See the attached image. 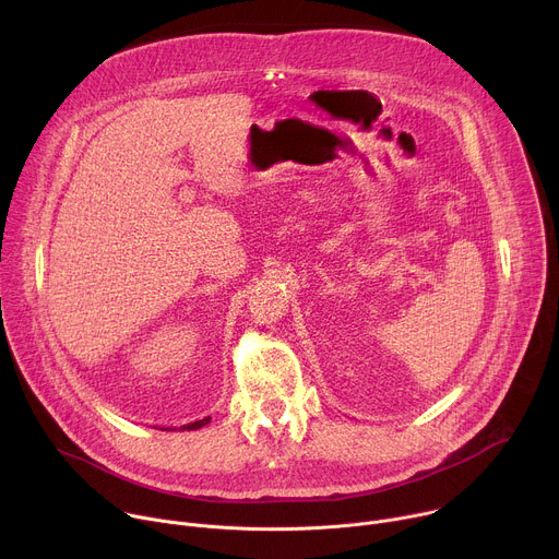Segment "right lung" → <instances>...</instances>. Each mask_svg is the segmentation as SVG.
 Masks as SVG:
<instances>
[{
	"instance_id": "1",
	"label": "right lung",
	"mask_w": 559,
	"mask_h": 559,
	"mask_svg": "<svg viewBox=\"0 0 559 559\" xmlns=\"http://www.w3.org/2000/svg\"><path fill=\"white\" fill-rule=\"evenodd\" d=\"M210 423V418H203V420H197V423H190V425H183L181 429H188V431H192V429H201V427H205Z\"/></svg>"
}]
</instances>
